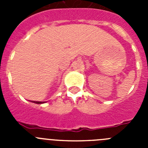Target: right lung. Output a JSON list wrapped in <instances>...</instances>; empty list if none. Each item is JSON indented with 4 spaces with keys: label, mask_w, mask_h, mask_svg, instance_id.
I'll use <instances>...</instances> for the list:
<instances>
[{
    "label": "right lung",
    "mask_w": 148,
    "mask_h": 148,
    "mask_svg": "<svg viewBox=\"0 0 148 148\" xmlns=\"http://www.w3.org/2000/svg\"><path fill=\"white\" fill-rule=\"evenodd\" d=\"M33 103H35V104H42V103H44V101H32Z\"/></svg>",
    "instance_id": "1"
}]
</instances>
